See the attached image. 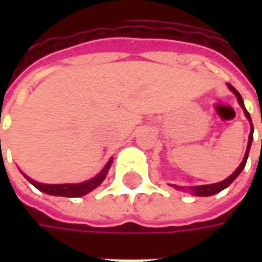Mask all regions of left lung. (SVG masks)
<instances>
[{"mask_svg": "<svg viewBox=\"0 0 262 262\" xmlns=\"http://www.w3.org/2000/svg\"><path fill=\"white\" fill-rule=\"evenodd\" d=\"M227 87L236 95L237 97V102H239V105L241 107L244 109V114L247 116L248 119H249V122H251V133H249V138H248V147H247V151H245V156H244V160H242V163L239 165L236 170L232 173V175L226 178L225 181H222V182H217V184H210V185H200V186H191V188H185V186H178V185H170L176 188V189H179V191H189L192 195L196 196H208V195H214L217 192H220V191H223L225 188L230 185L235 179H236L239 173L244 170V167L247 165V159L248 155H249V148H251V144H252V140H254V125H252V121H251V115H249V112H248L247 109H245V106H244V100H242V96L239 95V92H237L236 89L233 86H230L229 83H227Z\"/></svg>", "mask_w": 262, "mask_h": 262, "instance_id": "obj_1", "label": "left lung"}]
</instances>
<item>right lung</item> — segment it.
<instances>
[{"label": "right lung", "instance_id": "right-lung-1", "mask_svg": "<svg viewBox=\"0 0 262 262\" xmlns=\"http://www.w3.org/2000/svg\"><path fill=\"white\" fill-rule=\"evenodd\" d=\"M112 165V159L106 163V166L102 169V172L99 175H96L95 178H92L90 181L86 182H81V184H56V185H51V184H40V182H36L33 179H30L29 176H26V179L35 185L39 191L49 194V195H56V196H81L89 194L90 191H93L95 188L100 185L103 181H105L106 173L109 170V167Z\"/></svg>", "mask_w": 262, "mask_h": 262}]
</instances>
